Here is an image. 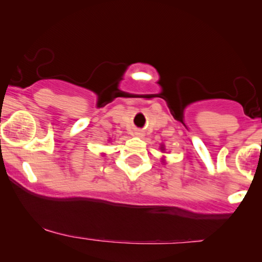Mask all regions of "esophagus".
I'll return each instance as SVG.
<instances>
[{
  "label": "esophagus",
  "mask_w": 262,
  "mask_h": 262,
  "mask_svg": "<svg viewBox=\"0 0 262 262\" xmlns=\"http://www.w3.org/2000/svg\"><path fill=\"white\" fill-rule=\"evenodd\" d=\"M134 134L137 135V137H144V132L143 130H140V129H137V130L134 132Z\"/></svg>",
  "instance_id": "obj_1"
}]
</instances>
